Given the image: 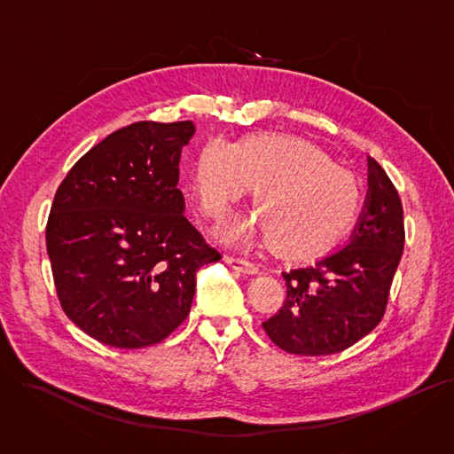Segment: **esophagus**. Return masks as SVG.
Segmentation results:
<instances>
[{
  "label": "esophagus",
  "mask_w": 454,
  "mask_h": 454,
  "mask_svg": "<svg viewBox=\"0 0 454 454\" xmlns=\"http://www.w3.org/2000/svg\"><path fill=\"white\" fill-rule=\"evenodd\" d=\"M225 263L231 265L234 270H239L243 274H256L258 272V265L248 262V260H241V258H234V256H225Z\"/></svg>",
  "instance_id": "1"
}]
</instances>
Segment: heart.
I'll list each match as a JSON object with an SVG mask.
<instances>
[{"instance_id": "obj_1", "label": "heart", "mask_w": 454, "mask_h": 454, "mask_svg": "<svg viewBox=\"0 0 454 454\" xmlns=\"http://www.w3.org/2000/svg\"><path fill=\"white\" fill-rule=\"evenodd\" d=\"M254 187L260 222L234 225L227 238H256L305 260L326 253L354 225L361 180L321 147L295 137L258 133L236 145L213 138L192 164V191L201 213L220 218Z\"/></svg>"}]
</instances>
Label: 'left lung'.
<instances>
[{"label":"left lung","instance_id":"8db88e82","mask_svg":"<svg viewBox=\"0 0 454 454\" xmlns=\"http://www.w3.org/2000/svg\"><path fill=\"white\" fill-rule=\"evenodd\" d=\"M400 196L368 159V196L349 241L312 265L281 272L286 299L263 323L270 340L294 356H332L368 335L384 317L404 253Z\"/></svg>","mask_w":454,"mask_h":454}]
</instances>
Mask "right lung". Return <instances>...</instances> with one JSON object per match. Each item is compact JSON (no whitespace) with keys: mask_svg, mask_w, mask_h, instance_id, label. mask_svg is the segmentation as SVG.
<instances>
[{"mask_svg":"<svg viewBox=\"0 0 454 454\" xmlns=\"http://www.w3.org/2000/svg\"><path fill=\"white\" fill-rule=\"evenodd\" d=\"M191 121H142L93 145L61 182L46 250L65 314L114 348H144L189 316L200 267L222 260L184 216Z\"/></svg>","mask_w":454,"mask_h":454,"instance_id":"1","label":"right lung"}]
</instances>
